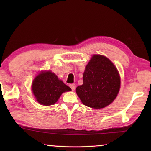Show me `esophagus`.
<instances>
[{
	"label": "esophagus",
	"mask_w": 151,
	"mask_h": 151,
	"mask_svg": "<svg viewBox=\"0 0 151 151\" xmlns=\"http://www.w3.org/2000/svg\"><path fill=\"white\" fill-rule=\"evenodd\" d=\"M69 87L71 88V89H72V91H74L75 89V88H76V85L75 84H70L69 85Z\"/></svg>",
	"instance_id": "obj_1"
}]
</instances>
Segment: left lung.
Returning <instances> with one entry per match:
<instances>
[{
	"mask_svg": "<svg viewBox=\"0 0 151 151\" xmlns=\"http://www.w3.org/2000/svg\"><path fill=\"white\" fill-rule=\"evenodd\" d=\"M120 84L119 75L113 63L104 56L93 55L86 67L83 84L76 88V92L84 105L100 109L116 98Z\"/></svg>",
	"mask_w": 151,
	"mask_h": 151,
	"instance_id": "left-lung-1",
	"label": "left lung"
}]
</instances>
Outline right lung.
Listing matches in <instances>:
<instances>
[{
	"mask_svg": "<svg viewBox=\"0 0 151 151\" xmlns=\"http://www.w3.org/2000/svg\"><path fill=\"white\" fill-rule=\"evenodd\" d=\"M71 89L50 71L38 75L32 83V91L38 102L45 106L55 104L62 93Z\"/></svg>",
	"mask_w": 151,
	"mask_h": 151,
	"instance_id": "add662e5",
	"label": "right lung"
}]
</instances>
